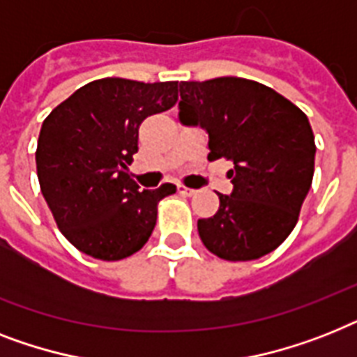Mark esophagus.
I'll return each instance as SVG.
<instances>
[{"instance_id":"34e87169","label":"esophagus","mask_w":357,"mask_h":357,"mask_svg":"<svg viewBox=\"0 0 357 357\" xmlns=\"http://www.w3.org/2000/svg\"><path fill=\"white\" fill-rule=\"evenodd\" d=\"M178 192L179 194H183V196H194V194H196V190H194V188H188V187H185V185H178Z\"/></svg>"}]
</instances>
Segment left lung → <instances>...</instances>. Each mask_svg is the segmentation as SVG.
Here are the masks:
<instances>
[{"label": "left lung", "mask_w": 357, "mask_h": 357, "mask_svg": "<svg viewBox=\"0 0 357 357\" xmlns=\"http://www.w3.org/2000/svg\"><path fill=\"white\" fill-rule=\"evenodd\" d=\"M179 121L208 133V161L233 163L231 196L198 220L199 238L231 262L257 260L288 238L312 187L314 132L308 117L264 84L238 77L179 84Z\"/></svg>", "instance_id": "left-lung-1"}]
</instances>
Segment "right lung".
Instances as JSON below:
<instances>
[{
    "mask_svg": "<svg viewBox=\"0 0 357 357\" xmlns=\"http://www.w3.org/2000/svg\"><path fill=\"white\" fill-rule=\"evenodd\" d=\"M178 102V82L100 78L49 113L36 149L38 181L58 229L82 253L123 260L149 242L172 183L139 190L128 165L146 117Z\"/></svg>",
    "mask_w": 357,
    "mask_h": 357,
    "instance_id": "1",
    "label": "right lung"
}]
</instances>
